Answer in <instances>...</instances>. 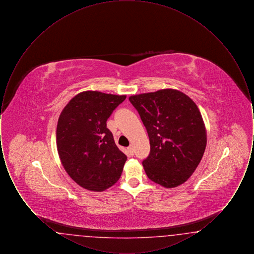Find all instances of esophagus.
I'll list each match as a JSON object with an SVG mask.
<instances>
[{"label": "esophagus", "mask_w": 254, "mask_h": 254, "mask_svg": "<svg viewBox=\"0 0 254 254\" xmlns=\"http://www.w3.org/2000/svg\"><path fill=\"white\" fill-rule=\"evenodd\" d=\"M127 151L129 152L130 155H133V153H134V148H133L132 145H130V146L127 147Z\"/></svg>", "instance_id": "obj_1"}]
</instances>
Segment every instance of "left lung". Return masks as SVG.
Returning <instances> with one entry per match:
<instances>
[{"label": "left lung", "instance_id": "left-lung-1", "mask_svg": "<svg viewBox=\"0 0 254 254\" xmlns=\"http://www.w3.org/2000/svg\"><path fill=\"white\" fill-rule=\"evenodd\" d=\"M146 128L150 153L143 167L151 181L167 189L192 175L206 145V129L193 101L177 89L165 88L128 98Z\"/></svg>", "mask_w": 254, "mask_h": 254}]
</instances>
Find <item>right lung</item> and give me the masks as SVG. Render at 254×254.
<instances>
[{
	"label": "right lung",
	"instance_id": "obj_1",
	"mask_svg": "<svg viewBox=\"0 0 254 254\" xmlns=\"http://www.w3.org/2000/svg\"><path fill=\"white\" fill-rule=\"evenodd\" d=\"M127 98L86 90L61 112L56 144L61 163L73 181L91 191H104L121 177L127 156L118 148L107 120Z\"/></svg>",
	"mask_w": 254,
	"mask_h": 254
}]
</instances>
